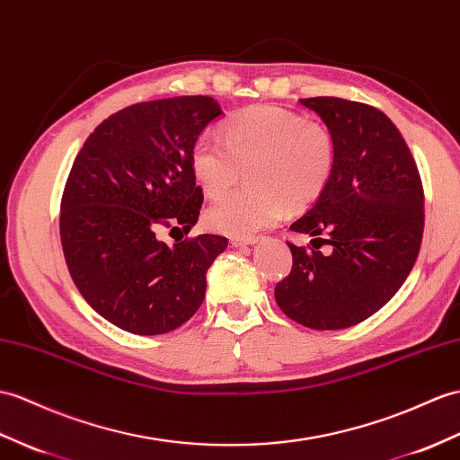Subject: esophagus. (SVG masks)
I'll return each mask as SVG.
<instances>
[{
  "label": "esophagus",
  "mask_w": 460,
  "mask_h": 460,
  "mask_svg": "<svg viewBox=\"0 0 460 460\" xmlns=\"http://www.w3.org/2000/svg\"><path fill=\"white\" fill-rule=\"evenodd\" d=\"M261 241V237H231L229 243L233 247H247V244H256Z\"/></svg>",
  "instance_id": "esophagus-1"
}]
</instances>
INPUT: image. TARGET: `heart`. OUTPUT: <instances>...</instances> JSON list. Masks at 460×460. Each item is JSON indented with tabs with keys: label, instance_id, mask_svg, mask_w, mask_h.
Wrapping results in <instances>:
<instances>
[{
	"label": "heart",
	"instance_id": "b5f03b06",
	"mask_svg": "<svg viewBox=\"0 0 460 460\" xmlns=\"http://www.w3.org/2000/svg\"><path fill=\"white\" fill-rule=\"evenodd\" d=\"M223 141L201 135L190 166L208 198H219L249 170V190L217 199L211 229L249 237L279 223L288 208L304 209L323 194L335 168V141L325 125L279 105H252L223 127Z\"/></svg>",
	"mask_w": 460,
	"mask_h": 460
}]
</instances>
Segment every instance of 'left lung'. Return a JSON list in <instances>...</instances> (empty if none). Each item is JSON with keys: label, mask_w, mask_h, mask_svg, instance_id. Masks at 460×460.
<instances>
[{"label": "left lung", "mask_w": 460, "mask_h": 460, "mask_svg": "<svg viewBox=\"0 0 460 460\" xmlns=\"http://www.w3.org/2000/svg\"><path fill=\"white\" fill-rule=\"evenodd\" d=\"M335 141V168L290 229L312 237L276 284L282 312L309 329L352 327L386 305L411 272L423 234V188L398 127L380 110L341 98L300 100Z\"/></svg>", "instance_id": "8db88e82"}]
</instances>
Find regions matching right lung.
I'll return each mask as SVG.
<instances>
[{
  "instance_id": "right-lung-1",
  "label": "right lung",
  "mask_w": 460,
  "mask_h": 460,
  "mask_svg": "<svg viewBox=\"0 0 460 460\" xmlns=\"http://www.w3.org/2000/svg\"><path fill=\"white\" fill-rule=\"evenodd\" d=\"M219 115L208 95L135 103L95 127L74 160L60 204L64 259L84 300L115 327L163 335L204 302L227 239L166 244L158 233L198 223L204 191L190 156Z\"/></svg>"
}]
</instances>
